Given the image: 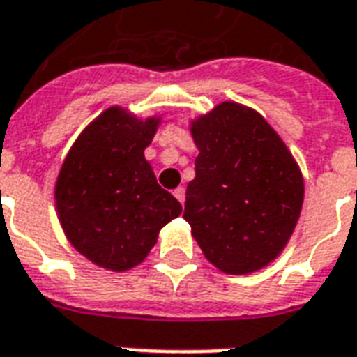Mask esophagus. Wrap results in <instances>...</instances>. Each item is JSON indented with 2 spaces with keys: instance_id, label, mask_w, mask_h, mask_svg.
Instances as JSON below:
<instances>
[{
  "instance_id": "esophagus-1",
  "label": "esophagus",
  "mask_w": 357,
  "mask_h": 357,
  "mask_svg": "<svg viewBox=\"0 0 357 357\" xmlns=\"http://www.w3.org/2000/svg\"><path fill=\"white\" fill-rule=\"evenodd\" d=\"M174 197L183 204V201H185V189H183V187H178V189L174 191Z\"/></svg>"
}]
</instances>
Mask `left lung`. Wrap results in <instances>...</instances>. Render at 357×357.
Listing matches in <instances>:
<instances>
[{
  "mask_svg": "<svg viewBox=\"0 0 357 357\" xmlns=\"http://www.w3.org/2000/svg\"><path fill=\"white\" fill-rule=\"evenodd\" d=\"M199 149L185 218L202 255L229 275L281 255L302 210L304 179L283 139L255 109L225 101L191 122Z\"/></svg>",
  "mask_w": 357,
  "mask_h": 357,
  "instance_id": "left-lung-1",
  "label": "left lung"
}]
</instances>
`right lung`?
<instances>
[{"mask_svg":"<svg viewBox=\"0 0 357 357\" xmlns=\"http://www.w3.org/2000/svg\"><path fill=\"white\" fill-rule=\"evenodd\" d=\"M160 118L141 120L110 107L78 135L59 172L55 204L66 239L89 262L112 271L141 264L158 231L181 214L156 183L143 151Z\"/></svg>","mask_w":357,"mask_h":357,"instance_id":"right-lung-1","label":"right lung"}]
</instances>
